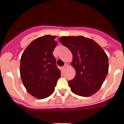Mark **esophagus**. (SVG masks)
<instances>
[{
    "instance_id": "34e87169",
    "label": "esophagus",
    "mask_w": 124,
    "mask_h": 124,
    "mask_svg": "<svg viewBox=\"0 0 124 124\" xmlns=\"http://www.w3.org/2000/svg\"><path fill=\"white\" fill-rule=\"evenodd\" d=\"M68 64H64V66L63 67V70H65L66 68H68Z\"/></svg>"
}]
</instances>
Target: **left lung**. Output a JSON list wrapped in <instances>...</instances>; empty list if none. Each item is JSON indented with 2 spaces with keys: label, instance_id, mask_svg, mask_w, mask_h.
<instances>
[{
  "label": "left lung",
  "instance_id": "1",
  "mask_svg": "<svg viewBox=\"0 0 124 124\" xmlns=\"http://www.w3.org/2000/svg\"><path fill=\"white\" fill-rule=\"evenodd\" d=\"M59 40L73 55L71 65L76 75L68 82L71 91L84 97L95 94L108 72V58L105 51L94 40L83 36L62 37Z\"/></svg>",
  "mask_w": 124,
  "mask_h": 124
}]
</instances>
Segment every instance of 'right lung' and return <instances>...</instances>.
<instances>
[{
    "mask_svg": "<svg viewBox=\"0 0 124 124\" xmlns=\"http://www.w3.org/2000/svg\"><path fill=\"white\" fill-rule=\"evenodd\" d=\"M56 36L47 35L33 40L23 51L20 60V76L28 93L38 99L51 96L61 71L53 54L58 43Z\"/></svg>",
    "mask_w": 124,
    "mask_h": 124,
    "instance_id": "1",
    "label": "right lung"
}]
</instances>
